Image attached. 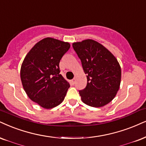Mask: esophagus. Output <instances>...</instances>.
<instances>
[{
  "label": "esophagus",
  "mask_w": 146,
  "mask_h": 146,
  "mask_svg": "<svg viewBox=\"0 0 146 146\" xmlns=\"http://www.w3.org/2000/svg\"><path fill=\"white\" fill-rule=\"evenodd\" d=\"M75 82H76V78H73L72 80V83L73 84H74Z\"/></svg>",
  "instance_id": "obj_1"
}]
</instances>
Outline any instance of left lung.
I'll return each instance as SVG.
<instances>
[{
  "label": "left lung",
  "instance_id": "8db88e82",
  "mask_svg": "<svg viewBox=\"0 0 146 146\" xmlns=\"http://www.w3.org/2000/svg\"><path fill=\"white\" fill-rule=\"evenodd\" d=\"M72 46L87 74V86L79 91L82 101L95 108L110 103L119 89L121 79V69L116 57L91 39L73 43Z\"/></svg>",
  "mask_w": 146,
  "mask_h": 146
}]
</instances>
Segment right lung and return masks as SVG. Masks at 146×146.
<instances>
[{
  "mask_svg": "<svg viewBox=\"0 0 146 146\" xmlns=\"http://www.w3.org/2000/svg\"><path fill=\"white\" fill-rule=\"evenodd\" d=\"M70 47L68 42L45 38L28 52L21 67L22 85L30 100L46 109L64 101L70 84L59 74V62Z\"/></svg>",
  "mask_w": 146,
  "mask_h": 146,
  "instance_id": "right-lung-1",
  "label": "right lung"
}]
</instances>
